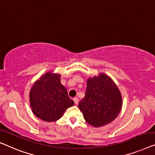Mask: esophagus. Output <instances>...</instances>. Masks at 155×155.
I'll return each mask as SVG.
<instances>
[{
    "label": "esophagus",
    "instance_id": "1",
    "mask_svg": "<svg viewBox=\"0 0 155 155\" xmlns=\"http://www.w3.org/2000/svg\"><path fill=\"white\" fill-rule=\"evenodd\" d=\"M73 100H74V102L75 104H78V98H77V97H74V98Z\"/></svg>",
    "mask_w": 155,
    "mask_h": 155
}]
</instances>
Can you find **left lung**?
<instances>
[{
    "label": "left lung",
    "mask_w": 155,
    "mask_h": 155,
    "mask_svg": "<svg viewBox=\"0 0 155 155\" xmlns=\"http://www.w3.org/2000/svg\"><path fill=\"white\" fill-rule=\"evenodd\" d=\"M122 97L118 87L105 74L87 80L86 94L78 103L87 123L100 127L114 121L121 112Z\"/></svg>",
    "instance_id": "8db88e82"
}]
</instances>
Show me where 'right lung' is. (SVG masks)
<instances>
[{"mask_svg":"<svg viewBox=\"0 0 155 155\" xmlns=\"http://www.w3.org/2000/svg\"><path fill=\"white\" fill-rule=\"evenodd\" d=\"M60 74L46 72L37 80L29 93L32 112L45 121H55L74 104L60 81Z\"/></svg>","mask_w":155,"mask_h":155,"instance_id":"obj_1","label":"right lung"}]
</instances>
